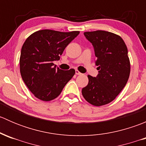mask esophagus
<instances>
[{"instance_id":"esophagus-1","label":"esophagus","mask_w":146,"mask_h":146,"mask_svg":"<svg viewBox=\"0 0 146 146\" xmlns=\"http://www.w3.org/2000/svg\"><path fill=\"white\" fill-rule=\"evenodd\" d=\"M76 75H81V73H80V72L79 71V70H76Z\"/></svg>"}]
</instances>
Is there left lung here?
Masks as SVG:
<instances>
[{
    "label": "left lung",
    "mask_w": 146,
    "mask_h": 146,
    "mask_svg": "<svg viewBox=\"0 0 146 146\" xmlns=\"http://www.w3.org/2000/svg\"><path fill=\"white\" fill-rule=\"evenodd\" d=\"M84 35L94 47L99 73L95 78L88 76L89 82L82 94L87 102L99 107L114 100L129 80L128 49L122 38L111 32L97 30Z\"/></svg>",
    "instance_id": "obj_1"
}]
</instances>
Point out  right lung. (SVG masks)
Returning <instances> with one entry per match:
<instances>
[{
  "instance_id": "1",
  "label": "right lung",
  "mask_w": 146,
  "mask_h": 146,
  "mask_svg": "<svg viewBox=\"0 0 146 146\" xmlns=\"http://www.w3.org/2000/svg\"><path fill=\"white\" fill-rule=\"evenodd\" d=\"M79 33V31L42 29L32 34L23 44L20 73L28 89L36 98L45 102L55 99L74 76V69L61 70L53 61L60 59L65 48Z\"/></svg>"
}]
</instances>
